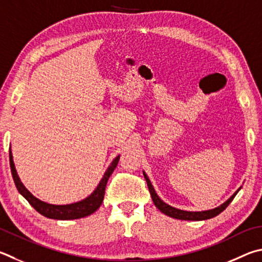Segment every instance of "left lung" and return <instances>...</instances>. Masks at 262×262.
<instances>
[{
  "label": "left lung",
  "instance_id": "1",
  "mask_svg": "<svg viewBox=\"0 0 262 262\" xmlns=\"http://www.w3.org/2000/svg\"><path fill=\"white\" fill-rule=\"evenodd\" d=\"M144 174V179L147 183V188H149V191L151 193V197H152V201H154L156 207L158 208L160 212H163L166 215H168L170 217H174V219H179V220H189V221H201V220H207V219H212L214 216H216L217 214H220L222 211L226 210V207L229 205V204L232 202V199L235 198L236 193L238 192V190L232 194V196L228 199L226 203H223L221 206H219L216 208H214V210H210V211H204V212H187V211H181L178 210V208H174L172 206L167 205V204L164 203L161 199L157 196V193L155 191L154 187H152V184L150 182V180L147 179V177Z\"/></svg>",
  "mask_w": 262,
  "mask_h": 262
}]
</instances>
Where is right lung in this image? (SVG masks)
Returning <instances> with one entry per match:
<instances>
[{
  "label": "right lung",
  "instance_id": "right-lung-1",
  "mask_svg": "<svg viewBox=\"0 0 262 262\" xmlns=\"http://www.w3.org/2000/svg\"><path fill=\"white\" fill-rule=\"evenodd\" d=\"M119 158H120V157H117V158L112 161L111 166L107 168L105 174H104V177L101 180V182H99L98 187L88 198L83 199L82 202L70 204V205H51V204L41 202L40 199H37L33 196V194L28 191L25 187H24V184L20 182V180L18 178V174L15 168V164H13V160H12L11 151H10V168H11L12 178H13V181H15V184L18 189V191L26 198V201L30 203L37 212L46 217L56 219V220H74V219H80V217L90 215V214H93L95 211H97V208L102 205V202L104 199V193H105L107 180L110 178V175L113 173V170L116 169L117 165L119 163Z\"/></svg>",
  "mask_w": 262,
  "mask_h": 262
}]
</instances>
